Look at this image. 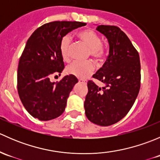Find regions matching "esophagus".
Wrapping results in <instances>:
<instances>
[{
    "mask_svg": "<svg viewBox=\"0 0 160 160\" xmlns=\"http://www.w3.org/2000/svg\"><path fill=\"white\" fill-rule=\"evenodd\" d=\"M79 82H80V83H87L86 80H79Z\"/></svg>",
    "mask_w": 160,
    "mask_h": 160,
    "instance_id": "esophagus-1",
    "label": "esophagus"
}]
</instances>
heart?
Wrapping results in <instances>:
<instances>
[{
  "label": "heart",
  "instance_id": "1",
  "mask_svg": "<svg viewBox=\"0 0 160 160\" xmlns=\"http://www.w3.org/2000/svg\"><path fill=\"white\" fill-rule=\"evenodd\" d=\"M77 36L90 48L89 54L96 62H102L105 59L107 50L105 46L102 44L101 36L97 32L91 29H85L79 32ZM71 46L72 38L70 35H66L61 38L59 42V52L64 60L70 59ZM94 69V65L91 61H74L67 66V72L75 76L77 78L85 79L93 73Z\"/></svg>",
  "mask_w": 160,
  "mask_h": 160
}]
</instances>
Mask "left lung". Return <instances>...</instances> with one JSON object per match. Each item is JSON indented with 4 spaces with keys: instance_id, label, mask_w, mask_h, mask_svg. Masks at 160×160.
Wrapping results in <instances>:
<instances>
[{
    "instance_id": "1",
    "label": "left lung",
    "mask_w": 160,
    "mask_h": 160,
    "mask_svg": "<svg viewBox=\"0 0 160 160\" xmlns=\"http://www.w3.org/2000/svg\"><path fill=\"white\" fill-rule=\"evenodd\" d=\"M108 40L109 55L93 78L106 85L88 82L85 114L93 123L108 126L122 120L135 103L141 84L139 55L125 33L114 25L96 28Z\"/></svg>"
}]
</instances>
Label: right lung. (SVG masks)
<instances>
[{
	"instance_id": "obj_1",
	"label": "right lung",
	"mask_w": 160,
	"mask_h": 160,
	"mask_svg": "<svg viewBox=\"0 0 160 160\" xmlns=\"http://www.w3.org/2000/svg\"><path fill=\"white\" fill-rule=\"evenodd\" d=\"M86 25L80 22H52L37 28L27 41L18 67V92L27 111L35 118L49 121L60 116L73 86L75 76L60 81H50L62 72L63 59L59 52L61 38L73 29Z\"/></svg>"
}]
</instances>
